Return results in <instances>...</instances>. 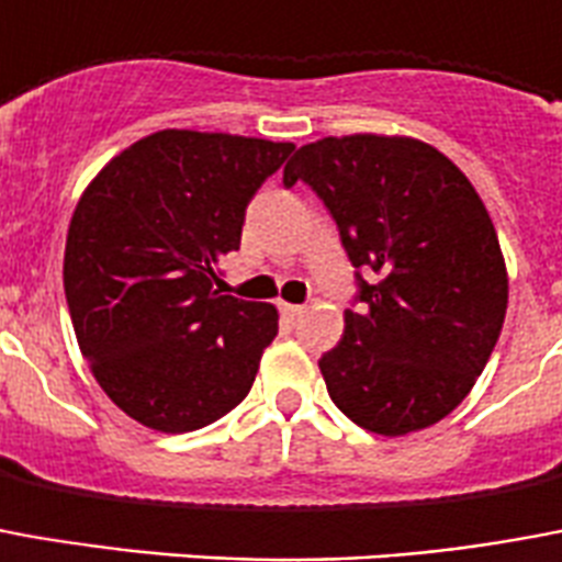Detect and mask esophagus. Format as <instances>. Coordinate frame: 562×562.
I'll return each instance as SVG.
<instances>
[{
    "instance_id": "esophagus-1",
    "label": "esophagus",
    "mask_w": 562,
    "mask_h": 562,
    "mask_svg": "<svg viewBox=\"0 0 562 562\" xmlns=\"http://www.w3.org/2000/svg\"><path fill=\"white\" fill-rule=\"evenodd\" d=\"M280 310H282V315H289L292 322L306 313V306H301V303H280Z\"/></svg>"
}]
</instances>
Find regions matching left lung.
Here are the masks:
<instances>
[{"mask_svg": "<svg viewBox=\"0 0 562 562\" xmlns=\"http://www.w3.org/2000/svg\"><path fill=\"white\" fill-rule=\"evenodd\" d=\"M297 181L355 265V310L318 360L334 405L390 438L438 423L471 393L506 315V265L482 199L438 148L375 133L297 148L282 184Z\"/></svg>", "mask_w": 562, "mask_h": 562, "instance_id": "1", "label": "left lung"}]
</instances>
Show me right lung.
<instances>
[{
	"label": "right lung",
	"mask_w": 562,
	"mask_h": 562,
	"mask_svg": "<svg viewBox=\"0 0 562 562\" xmlns=\"http://www.w3.org/2000/svg\"><path fill=\"white\" fill-rule=\"evenodd\" d=\"M292 143L199 131L145 136L103 166L74 211L65 297L82 357L148 429H202L244 402L277 336L270 303L223 294L249 199Z\"/></svg>",
	"instance_id": "right-lung-1"
}]
</instances>
